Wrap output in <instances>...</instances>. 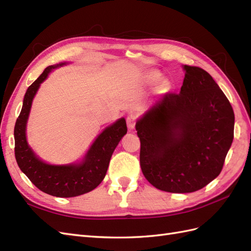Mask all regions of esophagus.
<instances>
[{
  "instance_id": "1",
  "label": "esophagus",
  "mask_w": 251,
  "mask_h": 251,
  "mask_svg": "<svg viewBox=\"0 0 251 251\" xmlns=\"http://www.w3.org/2000/svg\"><path fill=\"white\" fill-rule=\"evenodd\" d=\"M135 124H136V115L135 114H130V115L126 117V125H127L128 130H133L135 127Z\"/></svg>"
}]
</instances>
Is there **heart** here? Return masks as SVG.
I'll list each match as a JSON object with an SVG mask.
<instances>
[{
  "mask_svg": "<svg viewBox=\"0 0 251 251\" xmlns=\"http://www.w3.org/2000/svg\"><path fill=\"white\" fill-rule=\"evenodd\" d=\"M147 78L151 82H157V81L160 80L161 75H160V73L157 72V71H151L147 75Z\"/></svg>",
  "mask_w": 251,
  "mask_h": 251,
  "instance_id": "b5f03b06",
  "label": "heart"
}]
</instances>
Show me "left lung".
Segmentation results:
<instances>
[{
    "label": "left lung",
    "mask_w": 251,
    "mask_h": 251,
    "mask_svg": "<svg viewBox=\"0 0 251 251\" xmlns=\"http://www.w3.org/2000/svg\"><path fill=\"white\" fill-rule=\"evenodd\" d=\"M185 71L179 94L166 93L136 121L140 166L156 188L193 193L221 173L233 139L230 102L199 67Z\"/></svg>",
    "instance_id": "obj_1"
}]
</instances>
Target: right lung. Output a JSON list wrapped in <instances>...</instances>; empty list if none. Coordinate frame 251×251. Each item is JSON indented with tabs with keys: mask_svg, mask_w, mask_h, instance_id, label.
Masks as SVG:
<instances>
[{
	"mask_svg": "<svg viewBox=\"0 0 251 251\" xmlns=\"http://www.w3.org/2000/svg\"><path fill=\"white\" fill-rule=\"evenodd\" d=\"M67 65L69 63L64 62L47 67L27 89L14 126V154L19 168L42 192L59 198L87 194L100 185L107 174L114 150L127 131L126 119L119 118L97 136L86 155L77 162L50 164L34 153L28 144L26 134L33 98L49 73Z\"/></svg>",
	"mask_w": 251,
	"mask_h": 251,
	"instance_id": "right-lung-1",
	"label": "right lung"
}]
</instances>
